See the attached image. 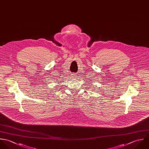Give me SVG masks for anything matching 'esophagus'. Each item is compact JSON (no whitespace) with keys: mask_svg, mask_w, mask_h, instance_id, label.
Here are the masks:
<instances>
[{"mask_svg":"<svg viewBox=\"0 0 149 149\" xmlns=\"http://www.w3.org/2000/svg\"><path fill=\"white\" fill-rule=\"evenodd\" d=\"M71 77H72V78H75V77H77V74H71Z\"/></svg>","mask_w":149,"mask_h":149,"instance_id":"1","label":"esophagus"}]
</instances>
